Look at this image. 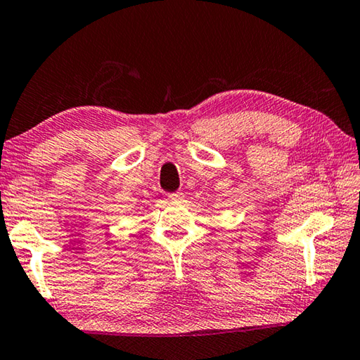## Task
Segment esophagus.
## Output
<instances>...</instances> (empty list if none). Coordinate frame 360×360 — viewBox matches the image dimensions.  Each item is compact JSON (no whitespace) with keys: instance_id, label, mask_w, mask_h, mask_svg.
I'll return each instance as SVG.
<instances>
[{"instance_id":"esophagus-1","label":"esophagus","mask_w":360,"mask_h":360,"mask_svg":"<svg viewBox=\"0 0 360 360\" xmlns=\"http://www.w3.org/2000/svg\"><path fill=\"white\" fill-rule=\"evenodd\" d=\"M169 199L172 200V202H180L181 199H184V193L181 191H175V193H170L169 194Z\"/></svg>"}]
</instances>
